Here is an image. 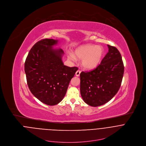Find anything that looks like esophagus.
<instances>
[{
	"mask_svg": "<svg viewBox=\"0 0 146 146\" xmlns=\"http://www.w3.org/2000/svg\"><path fill=\"white\" fill-rule=\"evenodd\" d=\"M80 73H81V71H80V70H78V71L76 72V76H79Z\"/></svg>",
	"mask_w": 146,
	"mask_h": 146,
	"instance_id": "1",
	"label": "esophagus"
}]
</instances>
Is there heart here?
Here are the masks:
<instances>
[{
    "mask_svg": "<svg viewBox=\"0 0 146 146\" xmlns=\"http://www.w3.org/2000/svg\"><path fill=\"white\" fill-rule=\"evenodd\" d=\"M75 56L82 60V65L88 70L96 68L101 62L104 54V49L102 46L93 44H86L78 47L75 51ZM68 58L75 61L76 58L72 54H70Z\"/></svg>",
    "mask_w": 146,
    "mask_h": 146,
    "instance_id": "b5f03b06",
    "label": "heart"
}]
</instances>
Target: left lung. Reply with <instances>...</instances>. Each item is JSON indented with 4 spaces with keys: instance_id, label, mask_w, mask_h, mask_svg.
Segmentation results:
<instances>
[{
    "instance_id": "8db88e82",
    "label": "left lung",
    "mask_w": 146,
    "mask_h": 146,
    "mask_svg": "<svg viewBox=\"0 0 146 146\" xmlns=\"http://www.w3.org/2000/svg\"><path fill=\"white\" fill-rule=\"evenodd\" d=\"M108 52L94 70L80 73V93L86 104L97 107L110 101L122 82L124 66L118 49L107 45Z\"/></svg>"
}]
</instances>
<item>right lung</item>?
Here are the masks:
<instances>
[{
  "label": "right lung",
  "mask_w": 146,
  "mask_h": 146,
  "mask_svg": "<svg viewBox=\"0 0 146 146\" xmlns=\"http://www.w3.org/2000/svg\"><path fill=\"white\" fill-rule=\"evenodd\" d=\"M57 40L44 39L30 49L25 62L27 83L31 93L43 104L54 106L64 97L69 83L78 70L64 65V52L54 49Z\"/></svg>",
  "instance_id": "obj_1"
}]
</instances>
